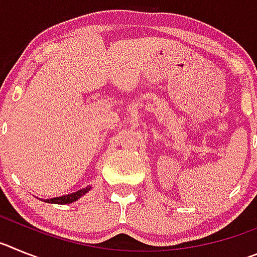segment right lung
I'll list each match as a JSON object with an SVG mask.
<instances>
[{"instance_id": "add662e5", "label": "right lung", "mask_w": 257, "mask_h": 257, "mask_svg": "<svg viewBox=\"0 0 257 257\" xmlns=\"http://www.w3.org/2000/svg\"><path fill=\"white\" fill-rule=\"evenodd\" d=\"M90 189H91L90 187L83 188V189H79L74 193H70V194H67V196L55 197V198L46 199L45 202H47V203H56V205H67V203H72V202H74V201H77V199L81 198V197H82L83 194H86V193H87Z\"/></svg>"}]
</instances>
